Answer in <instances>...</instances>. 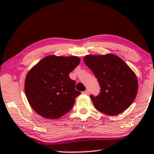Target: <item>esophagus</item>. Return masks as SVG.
<instances>
[{
  "mask_svg": "<svg viewBox=\"0 0 154 154\" xmlns=\"http://www.w3.org/2000/svg\"><path fill=\"white\" fill-rule=\"evenodd\" d=\"M83 94H89V91H88V90H85V91H83Z\"/></svg>",
  "mask_w": 154,
  "mask_h": 154,
  "instance_id": "34e87169",
  "label": "esophagus"
}]
</instances>
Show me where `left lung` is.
Masks as SVG:
<instances>
[{"mask_svg":"<svg viewBox=\"0 0 154 154\" xmlns=\"http://www.w3.org/2000/svg\"><path fill=\"white\" fill-rule=\"evenodd\" d=\"M83 60L100 86L99 95L90 96L97 110L116 116L131 105L138 93V80L134 72L122 59L107 54L87 55Z\"/></svg>","mask_w":154,"mask_h":154,"instance_id":"left-lung-1","label":"left lung"}]
</instances>
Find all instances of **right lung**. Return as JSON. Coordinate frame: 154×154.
Segmentation results:
<instances>
[{"label":"right lung","mask_w":154,"mask_h":154,"mask_svg":"<svg viewBox=\"0 0 154 154\" xmlns=\"http://www.w3.org/2000/svg\"><path fill=\"white\" fill-rule=\"evenodd\" d=\"M80 63L77 56L48 55L28 71L24 91L31 107L39 115L57 119L69 111L81 94L69 75Z\"/></svg>","instance_id":"add662e5"}]
</instances>
